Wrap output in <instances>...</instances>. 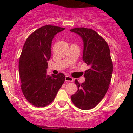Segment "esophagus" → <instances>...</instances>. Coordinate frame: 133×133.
<instances>
[{
	"label": "esophagus",
	"mask_w": 133,
	"mask_h": 133,
	"mask_svg": "<svg viewBox=\"0 0 133 133\" xmlns=\"http://www.w3.org/2000/svg\"><path fill=\"white\" fill-rule=\"evenodd\" d=\"M65 82H73L74 81V79L72 77H71V76H66L65 78Z\"/></svg>",
	"instance_id": "obj_1"
}]
</instances>
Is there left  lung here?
I'll return each instance as SVG.
<instances>
[{"label": "left lung", "instance_id": "left-lung-1", "mask_svg": "<svg viewBox=\"0 0 133 133\" xmlns=\"http://www.w3.org/2000/svg\"><path fill=\"white\" fill-rule=\"evenodd\" d=\"M70 31L82 38V59L89 66L84 73V82L80 84L75 80L78 91L71 100L79 109L89 110L99 104L108 90L113 68L110 49L106 41L91 29L76 28Z\"/></svg>", "mask_w": 133, "mask_h": 133}]
</instances>
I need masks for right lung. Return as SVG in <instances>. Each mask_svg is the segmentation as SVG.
<instances>
[{
  "label": "right lung",
  "mask_w": 133,
  "mask_h": 133,
  "mask_svg": "<svg viewBox=\"0 0 133 133\" xmlns=\"http://www.w3.org/2000/svg\"><path fill=\"white\" fill-rule=\"evenodd\" d=\"M65 28L47 25L38 28L25 41L19 59L21 89L25 98L36 107H45L53 101L65 81L60 73L47 75L55 35Z\"/></svg>",
  "instance_id": "right-lung-1"
}]
</instances>
